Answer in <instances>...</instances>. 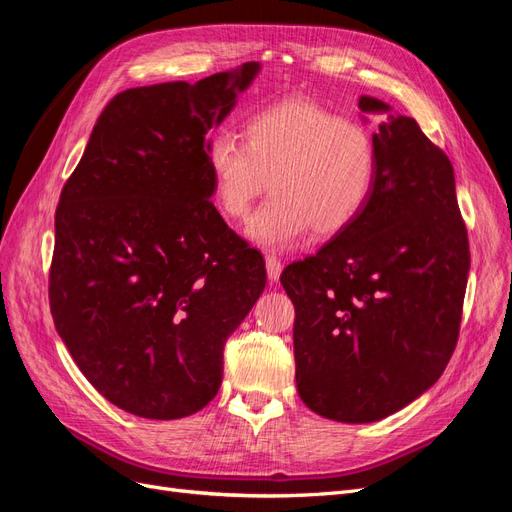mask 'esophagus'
Here are the masks:
<instances>
[{
	"mask_svg": "<svg viewBox=\"0 0 512 512\" xmlns=\"http://www.w3.org/2000/svg\"><path fill=\"white\" fill-rule=\"evenodd\" d=\"M282 269H284V265H282L280 260H277L275 256H267V275H269V282H277V280H280Z\"/></svg>",
	"mask_w": 512,
	"mask_h": 512,
	"instance_id": "1",
	"label": "esophagus"
}]
</instances>
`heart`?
Listing matches in <instances>:
<instances>
[{
  "instance_id": "heart-1",
  "label": "heart",
  "mask_w": 512,
  "mask_h": 512,
  "mask_svg": "<svg viewBox=\"0 0 512 512\" xmlns=\"http://www.w3.org/2000/svg\"><path fill=\"white\" fill-rule=\"evenodd\" d=\"M207 166L213 196L232 222L250 218L247 235L267 250H288L309 228L320 237L346 230L374 192L378 151L361 126L312 100H284L247 119L243 143L211 136Z\"/></svg>"
}]
</instances>
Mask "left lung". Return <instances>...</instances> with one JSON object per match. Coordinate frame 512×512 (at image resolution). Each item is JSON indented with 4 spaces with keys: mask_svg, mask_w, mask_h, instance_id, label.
Instances as JSON below:
<instances>
[{
    "mask_svg": "<svg viewBox=\"0 0 512 512\" xmlns=\"http://www.w3.org/2000/svg\"><path fill=\"white\" fill-rule=\"evenodd\" d=\"M359 108L386 113L371 136L374 192L346 230L280 277L294 305L299 397L339 423L380 421L436 384L470 271L451 160L386 102L361 96Z\"/></svg>",
    "mask_w": 512,
    "mask_h": 512,
    "instance_id": "8db88e82",
    "label": "left lung"
}]
</instances>
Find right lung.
I'll use <instances>...</instances> for the list:
<instances>
[{"mask_svg": "<svg viewBox=\"0 0 512 512\" xmlns=\"http://www.w3.org/2000/svg\"><path fill=\"white\" fill-rule=\"evenodd\" d=\"M258 61L134 87L106 104L55 213L49 301L74 363L111 404L173 421L218 395L224 344L265 290L262 254L213 207L207 132Z\"/></svg>", "mask_w": 512, "mask_h": 512, "instance_id": "obj_1", "label": "right lung"}]
</instances>
